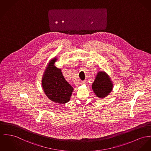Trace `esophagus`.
<instances>
[{"instance_id":"1","label":"esophagus","mask_w":151,"mask_h":151,"mask_svg":"<svg viewBox=\"0 0 151 151\" xmlns=\"http://www.w3.org/2000/svg\"><path fill=\"white\" fill-rule=\"evenodd\" d=\"M86 82H87V81L85 80V81H81V84H86Z\"/></svg>"}]
</instances>
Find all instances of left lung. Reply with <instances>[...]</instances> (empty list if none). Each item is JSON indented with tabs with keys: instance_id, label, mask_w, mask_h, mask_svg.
<instances>
[{
	"instance_id": "left-lung-1",
	"label": "left lung",
	"mask_w": 151,
	"mask_h": 151,
	"mask_svg": "<svg viewBox=\"0 0 151 151\" xmlns=\"http://www.w3.org/2000/svg\"><path fill=\"white\" fill-rule=\"evenodd\" d=\"M113 88L112 81L108 75L104 72H99L92 84L95 95L99 98H104L111 93Z\"/></svg>"
}]
</instances>
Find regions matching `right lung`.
Returning <instances> with one entry per match:
<instances>
[{
    "label": "right lung",
    "instance_id": "1",
    "mask_svg": "<svg viewBox=\"0 0 151 151\" xmlns=\"http://www.w3.org/2000/svg\"><path fill=\"white\" fill-rule=\"evenodd\" d=\"M57 58L52 59L42 78V85L47 97L54 102L64 104L69 102L73 87L65 81L61 69L55 65Z\"/></svg>",
    "mask_w": 151,
    "mask_h": 151
}]
</instances>
